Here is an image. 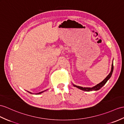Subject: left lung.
Returning <instances> with one entry per match:
<instances>
[{"instance_id":"obj_1","label":"left lung","mask_w":124,"mask_h":124,"mask_svg":"<svg viewBox=\"0 0 124 124\" xmlns=\"http://www.w3.org/2000/svg\"><path fill=\"white\" fill-rule=\"evenodd\" d=\"M113 69H114V66H113V62L112 65H111V69L110 72L109 74V75L105 78V79H104V80H102L101 83H100L99 84H97V85H96L95 86L92 87V88H90V87H80V86H76L75 85L73 84V85L74 86V87H76L77 88H79L82 90H84V91H87V92H90V91H93V90H98L99 89H100L102 86H104V85H105V84L107 83V81H108V80L109 79V78L111 77V75H112L113 74Z\"/></svg>"}]
</instances>
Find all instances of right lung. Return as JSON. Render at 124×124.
<instances>
[{
    "label": "right lung",
    "instance_id": "obj_1",
    "mask_svg": "<svg viewBox=\"0 0 124 124\" xmlns=\"http://www.w3.org/2000/svg\"><path fill=\"white\" fill-rule=\"evenodd\" d=\"M46 90H44V91H43V92H40V93H36V94H40V93H43V92H44L45 91H46ZM29 92V93H31V92Z\"/></svg>",
    "mask_w": 124,
    "mask_h": 124
}]
</instances>
